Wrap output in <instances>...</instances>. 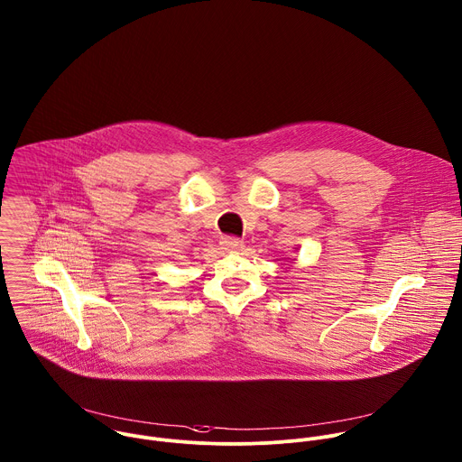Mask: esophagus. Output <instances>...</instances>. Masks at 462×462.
Returning <instances> with one entry per match:
<instances>
[{"label": "esophagus", "mask_w": 462, "mask_h": 462, "mask_svg": "<svg viewBox=\"0 0 462 462\" xmlns=\"http://www.w3.org/2000/svg\"><path fill=\"white\" fill-rule=\"evenodd\" d=\"M221 246H223V250L237 252V250L243 248V241L237 239V237H223V239H221Z\"/></svg>", "instance_id": "34e87169"}]
</instances>
